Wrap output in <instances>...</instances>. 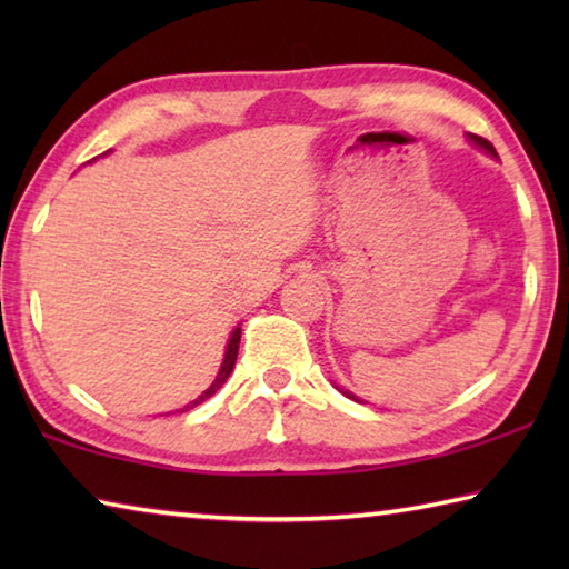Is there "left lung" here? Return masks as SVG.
<instances>
[{
  "label": "left lung",
  "instance_id": "left-lung-1",
  "mask_svg": "<svg viewBox=\"0 0 569 569\" xmlns=\"http://www.w3.org/2000/svg\"><path fill=\"white\" fill-rule=\"evenodd\" d=\"M469 142H475V146H477L479 150H485L487 156L497 158V150H495V146H492V142H487L485 138H477V134H469ZM336 389H339V391L343 393V397H349V399H353V401H361L359 397H353V393H351L349 389H341V387H336Z\"/></svg>",
  "mask_w": 569,
  "mask_h": 569
}]
</instances>
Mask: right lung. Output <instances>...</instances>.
Here are the masks:
<instances>
[{
	"instance_id": "1",
	"label": "right lung",
	"mask_w": 569,
	"mask_h": 569,
	"mask_svg": "<svg viewBox=\"0 0 569 569\" xmlns=\"http://www.w3.org/2000/svg\"><path fill=\"white\" fill-rule=\"evenodd\" d=\"M110 152V150H108ZM108 152H104V156H108ZM92 162V160H90ZM238 346H240V326H236L233 329V333H230V339H228V343H226V353H223V363H220V369H218V377L213 379V383H210V387L200 393L198 399H192L190 403H186V407L182 409H178V411H188V409H192V407H198V403H203V401H208L210 397H213V393L223 387V383L228 381V377H230V371H233V366H236V359H238Z\"/></svg>"
}]
</instances>
